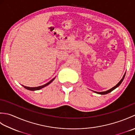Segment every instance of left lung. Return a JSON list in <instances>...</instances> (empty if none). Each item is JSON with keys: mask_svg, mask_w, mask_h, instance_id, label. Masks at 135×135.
Here are the masks:
<instances>
[{"mask_svg": "<svg viewBox=\"0 0 135 135\" xmlns=\"http://www.w3.org/2000/svg\"><path fill=\"white\" fill-rule=\"evenodd\" d=\"M125 74L126 73H125V74L124 75V76H123V77H122V78L121 79V81H120L118 84H117L115 86H114L113 88H112L111 89H109V90H107V91H101V92H98V91H93L94 92H95L96 93H97V94H107V93H110V92H111V91H112L113 90H114V89H115L117 88H118L119 86L121 85V84L122 83V82L123 81V80H124V78H125Z\"/></svg>", "mask_w": 135, "mask_h": 135, "instance_id": "left-lung-1", "label": "left lung"}]
</instances>
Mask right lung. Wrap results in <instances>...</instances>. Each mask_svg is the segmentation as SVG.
<instances>
[{"label": "right lung", "mask_w": 135, "mask_h": 135, "mask_svg": "<svg viewBox=\"0 0 135 135\" xmlns=\"http://www.w3.org/2000/svg\"><path fill=\"white\" fill-rule=\"evenodd\" d=\"M55 79V78H54L53 79H52L51 80V81H50L49 82H47V84H46L44 85H42V86H38V87H28V86H25L24 85H22V86H23L24 88L26 89L27 90H32V91H34V90H40L42 88H44V87L46 86L49 85L50 83L52 82L53 81V80Z\"/></svg>", "instance_id": "right-lung-1"}]
</instances>
